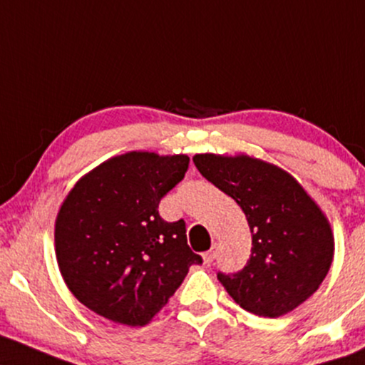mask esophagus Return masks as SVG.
Here are the masks:
<instances>
[{"label": "esophagus", "instance_id": "esophagus-1", "mask_svg": "<svg viewBox=\"0 0 365 365\" xmlns=\"http://www.w3.org/2000/svg\"><path fill=\"white\" fill-rule=\"evenodd\" d=\"M216 255H217V248L216 247H212L209 250V252H205L204 255H202V258H204V263H212L214 262V258H216Z\"/></svg>", "mask_w": 365, "mask_h": 365}]
</instances>
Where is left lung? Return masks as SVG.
Returning a JSON list of instances; mask_svg holds the SVG:
<instances>
[{"label": "left lung", "mask_w": 365, "mask_h": 365, "mask_svg": "<svg viewBox=\"0 0 365 365\" xmlns=\"http://www.w3.org/2000/svg\"><path fill=\"white\" fill-rule=\"evenodd\" d=\"M202 177L235 199L252 231L243 270L219 282L243 309L267 318L291 313L318 291L335 253L330 221L291 173L248 155H195Z\"/></svg>", "instance_id": "left-lung-1"}]
</instances>
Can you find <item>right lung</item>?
<instances>
[{
	"instance_id": "add662e5",
	"label": "right lung",
	"mask_w": 365,
	"mask_h": 365,
	"mask_svg": "<svg viewBox=\"0 0 365 365\" xmlns=\"http://www.w3.org/2000/svg\"><path fill=\"white\" fill-rule=\"evenodd\" d=\"M187 155L129 151L74 183L56 217V258L66 285L93 313L144 327L183 282L199 255L185 222H166L158 205L182 182Z\"/></svg>"
}]
</instances>
